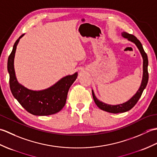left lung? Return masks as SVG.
I'll return each instance as SVG.
<instances>
[{
	"label": "left lung",
	"instance_id": "left-lung-1",
	"mask_svg": "<svg viewBox=\"0 0 157 157\" xmlns=\"http://www.w3.org/2000/svg\"><path fill=\"white\" fill-rule=\"evenodd\" d=\"M121 36L122 37L128 39V40L135 44L136 46H137V48H138L139 51L142 55V57L143 59V75H142V79L141 84H140V86L139 89L138 90V91L136 92V94L133 96L131 98L129 99L128 101L122 103V104L112 105L106 104V103H105L101 101H99V100L96 97L94 90H92L93 98H94V101L98 107L101 109V110H103V111L109 112V113H124V112L129 111L130 109L134 107L135 105L138 101L140 98L141 97L142 92L144 91V90L146 88V85H147L148 81V56H147V55H146V53L145 52L144 48H143V46L141 44V42H140L139 40H138L137 38L135 37L134 36L128 34L127 32H122Z\"/></svg>",
	"mask_w": 157,
	"mask_h": 157
}]
</instances>
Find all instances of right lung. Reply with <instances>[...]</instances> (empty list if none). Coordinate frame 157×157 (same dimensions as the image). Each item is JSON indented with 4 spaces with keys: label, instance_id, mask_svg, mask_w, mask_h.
Listing matches in <instances>:
<instances>
[{
    "label": "right lung",
    "instance_id": "1",
    "mask_svg": "<svg viewBox=\"0 0 157 157\" xmlns=\"http://www.w3.org/2000/svg\"><path fill=\"white\" fill-rule=\"evenodd\" d=\"M24 35L17 40L8 58L10 89L19 104L31 114L38 116L55 114L64 107L69 89L78 78V72L63 77L54 85L42 90H32L19 84L15 75L14 59L17 46Z\"/></svg>",
    "mask_w": 157,
    "mask_h": 157
}]
</instances>
